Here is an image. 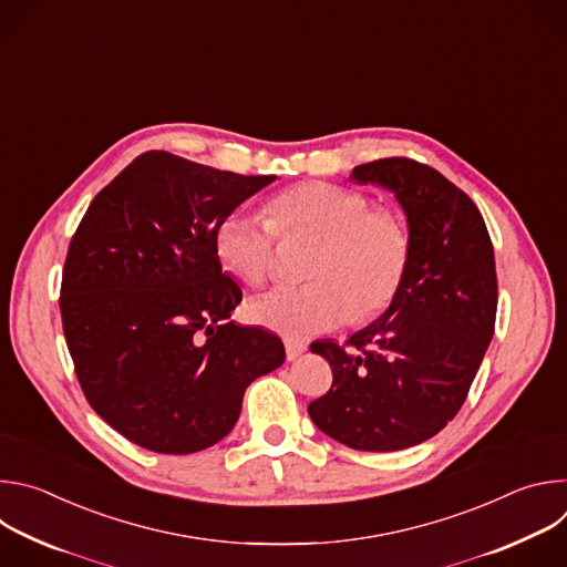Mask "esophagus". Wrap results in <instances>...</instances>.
<instances>
[{"mask_svg": "<svg viewBox=\"0 0 567 567\" xmlns=\"http://www.w3.org/2000/svg\"><path fill=\"white\" fill-rule=\"evenodd\" d=\"M285 350H287V359H289V361H296V359L307 350V346L300 343V341L287 339V341H285Z\"/></svg>", "mask_w": 567, "mask_h": 567, "instance_id": "34e87169", "label": "esophagus"}]
</instances>
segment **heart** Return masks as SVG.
Instances as JSON below:
<instances>
[{"label":"heart","mask_w":567,"mask_h":567,"mask_svg":"<svg viewBox=\"0 0 567 567\" xmlns=\"http://www.w3.org/2000/svg\"><path fill=\"white\" fill-rule=\"evenodd\" d=\"M262 215L233 210L215 230L224 269L251 287L276 271L278 237H318L302 287H280L251 302L260 326L307 339L381 316L406 280L413 254L411 228L394 206L368 193L332 184L298 182L274 193Z\"/></svg>","instance_id":"obj_1"}]
</instances>
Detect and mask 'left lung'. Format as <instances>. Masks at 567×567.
Returning <instances> with one entry per match:
<instances>
[{
	"label": "left lung",
	"instance_id": "8db88e82",
	"mask_svg": "<svg viewBox=\"0 0 567 567\" xmlns=\"http://www.w3.org/2000/svg\"><path fill=\"white\" fill-rule=\"evenodd\" d=\"M350 179L390 188L406 210L411 267L372 326L339 346L313 341L332 388L311 422L357 451H401L440 433L462 409L496 330L494 245L471 197L409 156L357 166Z\"/></svg>",
	"mask_w": 567,
	"mask_h": 567
}]
</instances>
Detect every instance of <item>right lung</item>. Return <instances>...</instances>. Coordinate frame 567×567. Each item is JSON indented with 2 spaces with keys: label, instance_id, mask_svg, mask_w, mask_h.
I'll return each mask as SVG.
<instances>
[{
  "label": "right lung",
  "instance_id": "1",
  "mask_svg": "<svg viewBox=\"0 0 567 567\" xmlns=\"http://www.w3.org/2000/svg\"><path fill=\"white\" fill-rule=\"evenodd\" d=\"M276 175H235L150 150L80 219L60 313L90 406L125 440L168 455L217 444L282 341L235 326L241 289L215 254L217 224Z\"/></svg>",
  "mask_w": 567,
  "mask_h": 567
}]
</instances>
